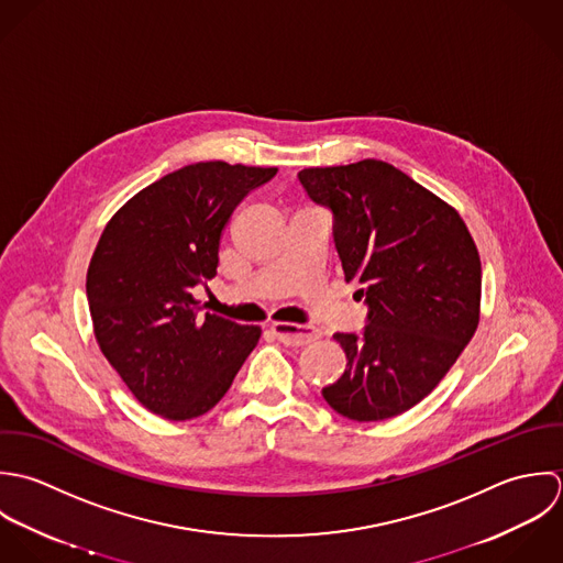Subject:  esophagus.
I'll list each match as a JSON object with an SVG mask.
<instances>
[{
    "label": "esophagus",
    "mask_w": 563,
    "mask_h": 563,
    "mask_svg": "<svg viewBox=\"0 0 563 563\" xmlns=\"http://www.w3.org/2000/svg\"><path fill=\"white\" fill-rule=\"evenodd\" d=\"M274 333V338L278 339L280 343L285 345H307L316 339L322 338V331L316 329V327H298V324H285V322H278V324H272L269 329Z\"/></svg>",
    "instance_id": "esophagus-1"
}]
</instances>
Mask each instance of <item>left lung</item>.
<instances>
[{
	"label": "left lung",
	"instance_id": "8db88e82",
	"mask_svg": "<svg viewBox=\"0 0 563 563\" xmlns=\"http://www.w3.org/2000/svg\"><path fill=\"white\" fill-rule=\"evenodd\" d=\"M331 211L345 274L365 298L358 333H335L347 365L324 400L347 420L405 413L446 376L478 324L481 258L459 213L383 161L298 172Z\"/></svg>",
	"mask_w": 563,
	"mask_h": 563
}]
</instances>
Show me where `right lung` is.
<instances>
[{
    "label": "right lung",
    "mask_w": 563,
    "mask_h": 563,
    "mask_svg": "<svg viewBox=\"0 0 563 563\" xmlns=\"http://www.w3.org/2000/svg\"><path fill=\"white\" fill-rule=\"evenodd\" d=\"M276 167H180L125 202L93 252L87 300L96 339L134 398L183 422L211 411L261 338L200 313L194 289L218 274L220 236Z\"/></svg>",
    "instance_id": "obj_1"
}]
</instances>
